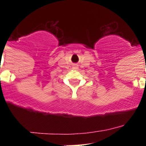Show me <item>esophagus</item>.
Masks as SVG:
<instances>
[{"label":"esophagus","instance_id":"obj_1","mask_svg":"<svg viewBox=\"0 0 146 146\" xmlns=\"http://www.w3.org/2000/svg\"><path fill=\"white\" fill-rule=\"evenodd\" d=\"M73 69H75V70H76V69L78 68V67L77 65H74V66H73Z\"/></svg>","mask_w":146,"mask_h":146}]
</instances>
